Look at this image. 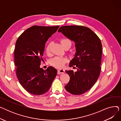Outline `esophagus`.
<instances>
[{
  "instance_id": "34e87169",
  "label": "esophagus",
  "mask_w": 121,
  "mask_h": 121,
  "mask_svg": "<svg viewBox=\"0 0 121 121\" xmlns=\"http://www.w3.org/2000/svg\"><path fill=\"white\" fill-rule=\"evenodd\" d=\"M64 72H65V69H59L58 70V74L63 73Z\"/></svg>"
}]
</instances>
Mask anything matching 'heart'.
Masks as SVG:
<instances>
[{
	"mask_svg": "<svg viewBox=\"0 0 121 121\" xmlns=\"http://www.w3.org/2000/svg\"><path fill=\"white\" fill-rule=\"evenodd\" d=\"M62 46H63L67 43H71V42L68 39H64L61 41ZM47 53H49L50 52V45H48L46 48ZM67 62V60L62 57H55L51 61V64L53 67L57 68H62L64 66Z\"/></svg>",
	"mask_w": 121,
	"mask_h": 121,
	"instance_id": "1",
	"label": "heart"
}]
</instances>
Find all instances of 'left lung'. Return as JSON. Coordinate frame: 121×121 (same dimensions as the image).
<instances>
[{"instance_id": "8db88e82", "label": "left lung", "mask_w": 121, "mask_h": 121, "mask_svg": "<svg viewBox=\"0 0 121 121\" xmlns=\"http://www.w3.org/2000/svg\"><path fill=\"white\" fill-rule=\"evenodd\" d=\"M75 43L76 52L69 66L77 67V71H66L70 79L65 86L73 95L88 91L96 83L100 74L102 44L98 36L90 28L83 26H62L58 29Z\"/></svg>"}]
</instances>
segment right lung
Returning a JSON list of instances; mask_svg holds the SVG:
<instances>
[{"mask_svg": "<svg viewBox=\"0 0 121 121\" xmlns=\"http://www.w3.org/2000/svg\"><path fill=\"white\" fill-rule=\"evenodd\" d=\"M59 26H32L18 38L14 50L16 74L20 84L28 93L35 95L46 93L57 74L52 66L40 68L44 46L48 38Z\"/></svg>", "mask_w": 121, "mask_h": 121, "instance_id": "right-lung-1", "label": "right lung"}]
</instances>
